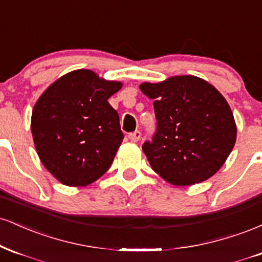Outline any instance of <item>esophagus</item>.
I'll use <instances>...</instances> for the list:
<instances>
[{
    "label": "esophagus",
    "instance_id": "34e87169",
    "mask_svg": "<svg viewBox=\"0 0 262 262\" xmlns=\"http://www.w3.org/2000/svg\"><path fill=\"white\" fill-rule=\"evenodd\" d=\"M140 137H141V133L139 130H135V132H133V133H129V135H128L129 140L133 141V143H137V141L140 139Z\"/></svg>",
    "mask_w": 262,
    "mask_h": 262
}]
</instances>
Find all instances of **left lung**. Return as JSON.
<instances>
[{
	"instance_id": "left-lung-1",
	"label": "left lung",
	"mask_w": 262,
	"mask_h": 262,
	"mask_svg": "<svg viewBox=\"0 0 262 262\" xmlns=\"http://www.w3.org/2000/svg\"><path fill=\"white\" fill-rule=\"evenodd\" d=\"M140 90L154 100L156 132L143 144L152 170L175 186L214 175L236 140L233 112L221 92L192 75L144 82Z\"/></svg>"
}]
</instances>
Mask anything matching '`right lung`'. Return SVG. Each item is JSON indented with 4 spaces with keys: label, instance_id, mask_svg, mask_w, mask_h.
<instances>
[{
    "label": "right lung",
    "instance_id": "right-lung-1",
    "mask_svg": "<svg viewBox=\"0 0 262 262\" xmlns=\"http://www.w3.org/2000/svg\"><path fill=\"white\" fill-rule=\"evenodd\" d=\"M121 87L81 69L60 77L39 97L32 113L33 140L58 181L87 186L110 169L124 135L108 98Z\"/></svg>",
    "mask_w": 262,
    "mask_h": 262
}]
</instances>
